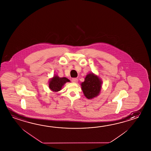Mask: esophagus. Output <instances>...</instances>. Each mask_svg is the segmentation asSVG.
I'll list each match as a JSON object with an SVG mask.
<instances>
[{"label": "esophagus", "instance_id": "esophagus-1", "mask_svg": "<svg viewBox=\"0 0 151 151\" xmlns=\"http://www.w3.org/2000/svg\"><path fill=\"white\" fill-rule=\"evenodd\" d=\"M71 81L73 82H74V83H77V82H78V79L76 78H72Z\"/></svg>", "mask_w": 151, "mask_h": 151}]
</instances>
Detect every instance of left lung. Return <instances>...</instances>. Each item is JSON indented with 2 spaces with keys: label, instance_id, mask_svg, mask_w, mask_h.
Segmentation results:
<instances>
[{
  "label": "left lung",
  "instance_id": "obj_1",
  "mask_svg": "<svg viewBox=\"0 0 151 151\" xmlns=\"http://www.w3.org/2000/svg\"><path fill=\"white\" fill-rule=\"evenodd\" d=\"M81 86L84 96L87 99H92L99 95L101 90L102 81L94 74H88Z\"/></svg>",
  "mask_w": 151,
  "mask_h": 151
}]
</instances>
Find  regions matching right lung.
Listing matches in <instances>:
<instances>
[{
  "mask_svg": "<svg viewBox=\"0 0 151 151\" xmlns=\"http://www.w3.org/2000/svg\"><path fill=\"white\" fill-rule=\"evenodd\" d=\"M68 82H70V81L66 77H59L55 76L49 82V88L53 91H59L61 90L65 83Z\"/></svg>",
  "mask_w": 151,
  "mask_h": 151,
  "instance_id": "add662e5",
  "label": "right lung"
}]
</instances>
